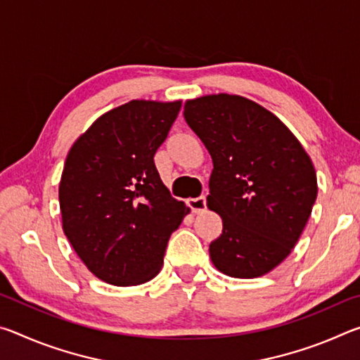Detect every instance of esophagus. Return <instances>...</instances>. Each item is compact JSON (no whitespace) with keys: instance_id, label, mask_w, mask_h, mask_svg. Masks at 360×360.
I'll list each match as a JSON object with an SVG mask.
<instances>
[{"instance_id":"34e87169","label":"esophagus","mask_w":360,"mask_h":360,"mask_svg":"<svg viewBox=\"0 0 360 360\" xmlns=\"http://www.w3.org/2000/svg\"><path fill=\"white\" fill-rule=\"evenodd\" d=\"M188 206H191V210L195 212V214H198V212H203L206 210V197L202 195V197H197V198H191L188 200Z\"/></svg>"}]
</instances>
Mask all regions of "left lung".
Returning a JSON list of instances; mask_svg holds the SVG:
<instances>
[{"label":"left lung","instance_id":"8db88e82","mask_svg":"<svg viewBox=\"0 0 360 360\" xmlns=\"http://www.w3.org/2000/svg\"><path fill=\"white\" fill-rule=\"evenodd\" d=\"M187 125L212 158L208 208L222 217L210 245L231 278L264 276L288 257L318 197L313 162L275 114L240 95L187 100Z\"/></svg>","mask_w":360,"mask_h":360}]
</instances>
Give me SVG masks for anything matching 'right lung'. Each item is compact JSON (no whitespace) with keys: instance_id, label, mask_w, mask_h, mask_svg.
Here are the masks:
<instances>
[{"instance_id":"1","label":"right lung","mask_w":360,"mask_h":360,"mask_svg":"<svg viewBox=\"0 0 360 360\" xmlns=\"http://www.w3.org/2000/svg\"><path fill=\"white\" fill-rule=\"evenodd\" d=\"M179 109L181 101H129L96 119L68 152L58 187L63 231L101 281L155 278L169 236L191 212L154 163Z\"/></svg>"}]
</instances>
